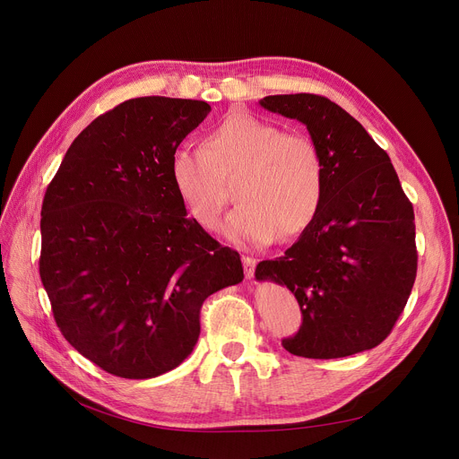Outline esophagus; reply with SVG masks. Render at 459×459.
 <instances>
[{"label": "esophagus", "instance_id": "obj_1", "mask_svg": "<svg viewBox=\"0 0 459 459\" xmlns=\"http://www.w3.org/2000/svg\"><path fill=\"white\" fill-rule=\"evenodd\" d=\"M241 262H243V267H245V278L251 280V278L255 276V269H256L258 260H256V258H251V256H243Z\"/></svg>", "mask_w": 459, "mask_h": 459}]
</instances>
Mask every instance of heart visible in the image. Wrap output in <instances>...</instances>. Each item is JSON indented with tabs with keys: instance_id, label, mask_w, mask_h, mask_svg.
<instances>
[{
	"instance_id": "1",
	"label": "heart",
	"mask_w": 459,
	"mask_h": 459,
	"mask_svg": "<svg viewBox=\"0 0 459 459\" xmlns=\"http://www.w3.org/2000/svg\"><path fill=\"white\" fill-rule=\"evenodd\" d=\"M238 172L239 203L223 232L236 245L265 247L278 236L293 239L318 216L325 188L324 160L315 141L281 134L274 124L232 111L201 141V150L178 146L169 179L194 221L216 230L227 206L221 179Z\"/></svg>"
}]
</instances>
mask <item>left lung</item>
Masks as SVG:
<instances>
[{
  "instance_id": "left-lung-1",
  "label": "left lung",
  "mask_w": 459,
  "mask_h": 459,
  "mask_svg": "<svg viewBox=\"0 0 459 459\" xmlns=\"http://www.w3.org/2000/svg\"><path fill=\"white\" fill-rule=\"evenodd\" d=\"M271 113L297 118L320 150L324 199L313 225L258 281L285 285L302 325L281 346L307 359H339L379 346L403 313L418 273L413 208L388 153L325 97L271 95Z\"/></svg>"
}]
</instances>
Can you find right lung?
Instances as JSON below:
<instances>
[{
    "label": "right lung",
    "instance_id": "right-lung-1",
    "mask_svg": "<svg viewBox=\"0 0 459 459\" xmlns=\"http://www.w3.org/2000/svg\"><path fill=\"white\" fill-rule=\"evenodd\" d=\"M211 106L141 97L97 117L69 146L41 204L39 278L65 341L122 379L178 368L203 302L243 280L239 255L174 192L169 160Z\"/></svg>",
    "mask_w": 459,
    "mask_h": 459
}]
</instances>
